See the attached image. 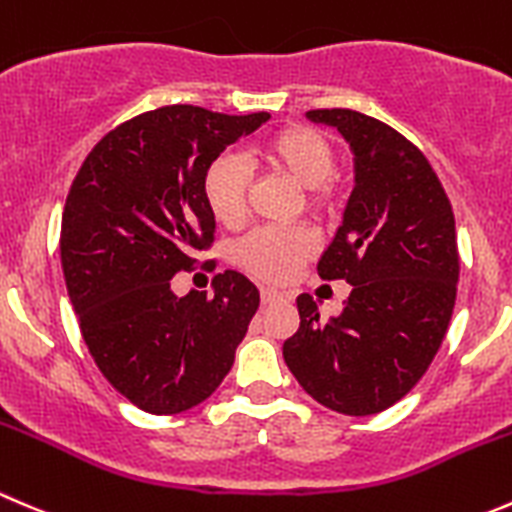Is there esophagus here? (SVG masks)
I'll use <instances>...</instances> for the list:
<instances>
[{
	"label": "esophagus",
	"instance_id": "esophagus-1",
	"mask_svg": "<svg viewBox=\"0 0 512 512\" xmlns=\"http://www.w3.org/2000/svg\"><path fill=\"white\" fill-rule=\"evenodd\" d=\"M282 292L280 290H275V287H262L260 290V300H262V305H270V302H277V300H282Z\"/></svg>",
	"mask_w": 512,
	"mask_h": 512
}]
</instances>
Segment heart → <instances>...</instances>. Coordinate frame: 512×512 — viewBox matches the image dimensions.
Listing matches in <instances>:
<instances>
[{
  "mask_svg": "<svg viewBox=\"0 0 512 512\" xmlns=\"http://www.w3.org/2000/svg\"><path fill=\"white\" fill-rule=\"evenodd\" d=\"M255 160L270 170L282 172L307 190V207L312 212L332 210L337 197L335 147L305 124H290L272 132L255 147ZM247 190L250 170L237 155H220L210 162L202 177V195L212 217L222 227H240L247 215ZM317 242L307 227H262L247 235L237 245V262L250 275L267 282H282L297 272V267L310 260Z\"/></svg>",
  "mask_w": 512,
  "mask_h": 512,
  "instance_id": "b5f03b06",
  "label": "heart"
}]
</instances>
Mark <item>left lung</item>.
Here are the masks:
<instances>
[{"mask_svg": "<svg viewBox=\"0 0 512 512\" xmlns=\"http://www.w3.org/2000/svg\"><path fill=\"white\" fill-rule=\"evenodd\" d=\"M355 155L345 217L317 262L322 280L352 285L322 320L297 297L300 327L282 357L305 393L342 415H375L418 385L455 307L460 257L448 195L428 157L390 124L355 109H312Z\"/></svg>", "mask_w": 512, "mask_h": 512, "instance_id": "left-lung-1", "label": "left lung"}]
</instances>
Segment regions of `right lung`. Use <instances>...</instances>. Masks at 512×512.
<instances>
[{"instance_id":"add662e5","label":"right lung","mask_w":512,"mask_h":512,"mask_svg":"<svg viewBox=\"0 0 512 512\" xmlns=\"http://www.w3.org/2000/svg\"><path fill=\"white\" fill-rule=\"evenodd\" d=\"M267 119L192 104L142 112L94 145L69 187L59 252L79 330L109 385L145 413L210 398L260 305L235 270L215 275L212 297H177L172 277L215 242L210 162Z\"/></svg>"}]
</instances>
